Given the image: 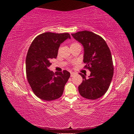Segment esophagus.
I'll return each mask as SVG.
<instances>
[{"label":"esophagus","instance_id":"1","mask_svg":"<svg viewBox=\"0 0 134 134\" xmlns=\"http://www.w3.org/2000/svg\"><path fill=\"white\" fill-rule=\"evenodd\" d=\"M75 74V73L74 72H71V77H72V76Z\"/></svg>","mask_w":134,"mask_h":134}]
</instances>
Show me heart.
I'll use <instances>...</instances> for the list:
<instances>
[{
    "mask_svg": "<svg viewBox=\"0 0 134 134\" xmlns=\"http://www.w3.org/2000/svg\"><path fill=\"white\" fill-rule=\"evenodd\" d=\"M75 44H78L76 43V42H74V43H72L71 44V45H75Z\"/></svg>",
    "mask_w": 134,
    "mask_h": 134,
    "instance_id": "b5f03b06",
    "label": "heart"
}]
</instances>
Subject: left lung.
Returning a JSON list of instances; mask_svg holds the SVG:
<instances>
[{"instance_id": "1", "label": "left lung", "mask_w": 134, "mask_h": 134, "mask_svg": "<svg viewBox=\"0 0 134 134\" xmlns=\"http://www.w3.org/2000/svg\"><path fill=\"white\" fill-rule=\"evenodd\" d=\"M84 47V68L91 72L88 78L79 73L83 81L79 93L89 99L100 98L107 92L112 81L113 71L112 57L107 44L101 36L87 30L71 34Z\"/></svg>"}]
</instances>
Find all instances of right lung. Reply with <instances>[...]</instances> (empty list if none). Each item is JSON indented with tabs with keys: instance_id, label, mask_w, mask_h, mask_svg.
<instances>
[{
	"instance_id": "1",
	"label": "right lung",
	"mask_w": 134,
	"mask_h": 134,
	"mask_svg": "<svg viewBox=\"0 0 134 134\" xmlns=\"http://www.w3.org/2000/svg\"><path fill=\"white\" fill-rule=\"evenodd\" d=\"M68 33L45 32L34 39L27 51L26 72L35 94L45 101L55 100L60 97L70 73L66 70L55 74L48 69L51 59L58 56L60 44L70 38Z\"/></svg>"
}]
</instances>
